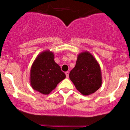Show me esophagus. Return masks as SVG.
I'll return each instance as SVG.
<instances>
[{
    "mask_svg": "<svg viewBox=\"0 0 130 130\" xmlns=\"http://www.w3.org/2000/svg\"><path fill=\"white\" fill-rule=\"evenodd\" d=\"M65 75H66V77H67V78H69V72H65Z\"/></svg>",
    "mask_w": 130,
    "mask_h": 130,
    "instance_id": "1",
    "label": "esophagus"
}]
</instances>
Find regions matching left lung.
<instances>
[{
	"instance_id": "1",
	"label": "left lung",
	"mask_w": 130,
	"mask_h": 130,
	"mask_svg": "<svg viewBox=\"0 0 130 130\" xmlns=\"http://www.w3.org/2000/svg\"><path fill=\"white\" fill-rule=\"evenodd\" d=\"M69 77L76 89L84 95L94 93L102 84L100 66L88 52L78 55L75 67L70 71Z\"/></svg>"
}]
</instances>
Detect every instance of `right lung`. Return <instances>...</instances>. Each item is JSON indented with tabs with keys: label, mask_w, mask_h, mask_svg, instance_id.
Wrapping results in <instances>:
<instances>
[{
	"label": "right lung",
	"mask_w": 130,
	"mask_h": 130,
	"mask_svg": "<svg viewBox=\"0 0 130 130\" xmlns=\"http://www.w3.org/2000/svg\"><path fill=\"white\" fill-rule=\"evenodd\" d=\"M66 77L54 61V54L49 50L41 53L31 66L30 82L33 89L43 94H48L59 82Z\"/></svg>",
	"instance_id": "obj_1"
}]
</instances>
